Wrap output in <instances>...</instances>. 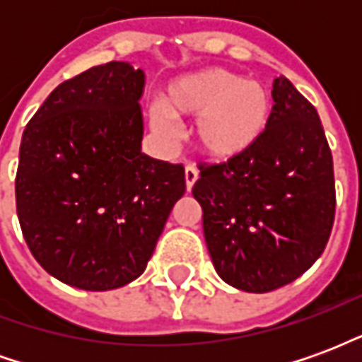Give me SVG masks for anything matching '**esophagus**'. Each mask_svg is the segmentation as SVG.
<instances>
[{"mask_svg": "<svg viewBox=\"0 0 362 362\" xmlns=\"http://www.w3.org/2000/svg\"><path fill=\"white\" fill-rule=\"evenodd\" d=\"M184 178H186V189H192L194 188V184L197 182V178H199V174H197V168L196 166H186V170H184Z\"/></svg>", "mask_w": 362, "mask_h": 362, "instance_id": "34e87169", "label": "esophagus"}]
</instances>
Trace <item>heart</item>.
<instances>
[{"label":"heart","mask_w":362,"mask_h":362,"mask_svg":"<svg viewBox=\"0 0 362 362\" xmlns=\"http://www.w3.org/2000/svg\"><path fill=\"white\" fill-rule=\"evenodd\" d=\"M272 114V95L262 83L225 67H207L174 79L163 104L151 106L149 118L163 135H174V118H197V149L215 163H233L258 147Z\"/></svg>","instance_id":"heart-1"}]
</instances>
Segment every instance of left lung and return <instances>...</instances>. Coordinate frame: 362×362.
I'll return each instance as SVG.
<instances>
[{"instance_id": "8db88e82", "label": "left lung", "mask_w": 362, "mask_h": 362, "mask_svg": "<svg viewBox=\"0 0 362 362\" xmlns=\"http://www.w3.org/2000/svg\"><path fill=\"white\" fill-rule=\"evenodd\" d=\"M272 96V122L258 147L233 163L202 165L192 189L215 272L246 293L300 277L334 227V160L318 112L283 75Z\"/></svg>"}]
</instances>
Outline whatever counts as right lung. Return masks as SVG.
<instances>
[{
    "label": "right lung",
    "instance_id": "obj_1",
    "mask_svg": "<svg viewBox=\"0 0 362 362\" xmlns=\"http://www.w3.org/2000/svg\"><path fill=\"white\" fill-rule=\"evenodd\" d=\"M145 74L108 62L67 79L23 132L15 197L35 259L62 283L110 291L155 252L184 166L141 153Z\"/></svg>",
    "mask_w": 362,
    "mask_h": 362
}]
</instances>
